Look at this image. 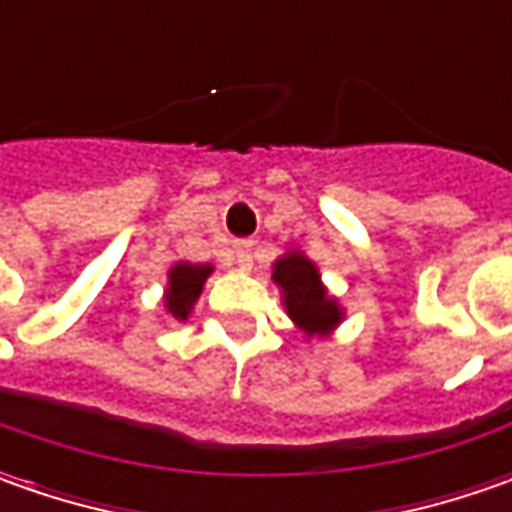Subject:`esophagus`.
<instances>
[{
  "instance_id": "esophagus-1",
  "label": "esophagus",
  "mask_w": 512,
  "mask_h": 512,
  "mask_svg": "<svg viewBox=\"0 0 512 512\" xmlns=\"http://www.w3.org/2000/svg\"><path fill=\"white\" fill-rule=\"evenodd\" d=\"M233 253H236V262H239L242 270H250V267H253V242H236Z\"/></svg>"
}]
</instances>
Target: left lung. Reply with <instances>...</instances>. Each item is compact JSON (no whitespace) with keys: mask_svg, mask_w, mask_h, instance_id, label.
I'll return each instance as SVG.
<instances>
[{"mask_svg":"<svg viewBox=\"0 0 512 512\" xmlns=\"http://www.w3.org/2000/svg\"><path fill=\"white\" fill-rule=\"evenodd\" d=\"M273 282L282 287L287 316L307 336H327L342 322L344 310L322 285L319 267L305 253L290 250L273 262Z\"/></svg>","mask_w":512,"mask_h":512,"instance_id":"left-lung-1","label":"left lung"}]
</instances>
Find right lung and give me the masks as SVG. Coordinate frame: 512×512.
Returning <instances> with one entry per match:
<instances>
[{"label":"right lung","instance_id":"add662e5","mask_svg":"<svg viewBox=\"0 0 512 512\" xmlns=\"http://www.w3.org/2000/svg\"><path fill=\"white\" fill-rule=\"evenodd\" d=\"M213 273L210 265H190V262H179L168 270V290H165V307L173 319L185 322L190 310L196 305L202 287H205L207 276Z\"/></svg>","mask_w":512,"mask_h":512}]
</instances>
